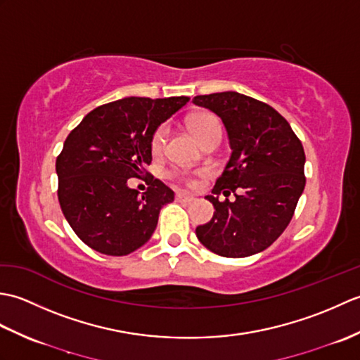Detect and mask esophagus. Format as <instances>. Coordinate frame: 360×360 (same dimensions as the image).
Listing matches in <instances>:
<instances>
[{"mask_svg": "<svg viewBox=\"0 0 360 360\" xmlns=\"http://www.w3.org/2000/svg\"><path fill=\"white\" fill-rule=\"evenodd\" d=\"M195 198L186 192H176V201H184V202H192Z\"/></svg>", "mask_w": 360, "mask_h": 360, "instance_id": "esophagus-1", "label": "esophagus"}]
</instances>
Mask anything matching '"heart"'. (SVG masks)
<instances>
[{"label":"heart","instance_id":"b5f03b06","mask_svg":"<svg viewBox=\"0 0 360 360\" xmlns=\"http://www.w3.org/2000/svg\"><path fill=\"white\" fill-rule=\"evenodd\" d=\"M188 128L192 129V133L195 137L201 143L209 139L210 136H221V124L217 116H213L212 112H198L190 116L188 120ZM167 136H168V127L165 124L159 125L155 131L151 134L150 139V148L153 155H160L165 148V142H167ZM173 178L181 179L182 182H186L187 186H193L195 184V178L186 173H172Z\"/></svg>","mask_w":360,"mask_h":360}]
</instances>
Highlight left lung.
<instances>
[{
  "label": "left lung",
  "instance_id": "8db88e82",
  "mask_svg": "<svg viewBox=\"0 0 360 360\" xmlns=\"http://www.w3.org/2000/svg\"><path fill=\"white\" fill-rule=\"evenodd\" d=\"M195 105L221 117L232 155L205 196L215 207L196 236L213 254L243 258L258 254L278 238L292 219L303 193L304 151L288 120L272 106L235 91L196 96ZM233 193L236 201L217 195Z\"/></svg>",
  "mask_w": 360,
  "mask_h": 360
}]
</instances>
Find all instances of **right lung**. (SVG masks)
<instances>
[{
    "mask_svg": "<svg viewBox=\"0 0 360 360\" xmlns=\"http://www.w3.org/2000/svg\"><path fill=\"white\" fill-rule=\"evenodd\" d=\"M188 97H125L97 106L66 137L57 156L58 202L79 238L101 254L128 255L147 243L159 212L174 200L162 181L145 170L151 164L155 129ZM149 184L142 197L129 177Z\"/></svg>",
    "mask_w": 360,
    "mask_h": 360,
    "instance_id": "right-lung-1",
    "label": "right lung"
}]
</instances>
